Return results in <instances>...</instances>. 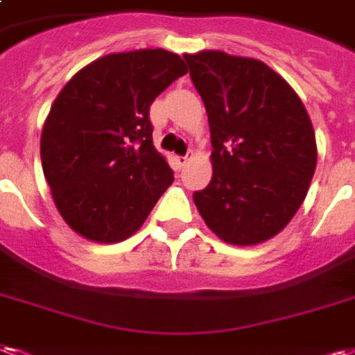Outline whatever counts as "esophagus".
<instances>
[{"instance_id":"esophagus-1","label":"esophagus","mask_w":355,"mask_h":355,"mask_svg":"<svg viewBox=\"0 0 355 355\" xmlns=\"http://www.w3.org/2000/svg\"><path fill=\"white\" fill-rule=\"evenodd\" d=\"M188 162H190V157H188V156H178V157H177L178 167H184V165L188 164Z\"/></svg>"}]
</instances>
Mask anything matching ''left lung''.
Instances as JSON below:
<instances>
[{"label": "left lung", "mask_w": 355, "mask_h": 355, "mask_svg": "<svg viewBox=\"0 0 355 355\" xmlns=\"http://www.w3.org/2000/svg\"><path fill=\"white\" fill-rule=\"evenodd\" d=\"M184 60L212 144V178L193 193V203L224 243H265L290 224L314 177L311 116L290 84L259 60L222 51Z\"/></svg>", "instance_id": "obj_1"}]
</instances>
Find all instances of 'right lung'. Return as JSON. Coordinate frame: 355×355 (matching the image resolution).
Wrapping results in <instances>:
<instances>
[{"label":"right lung","instance_id":"obj_1","mask_svg":"<svg viewBox=\"0 0 355 355\" xmlns=\"http://www.w3.org/2000/svg\"><path fill=\"white\" fill-rule=\"evenodd\" d=\"M165 49L112 52L58 94L41 133V164L65 224L92 243L131 237L173 184L152 143V101L186 75Z\"/></svg>","mask_w":355,"mask_h":355}]
</instances>
